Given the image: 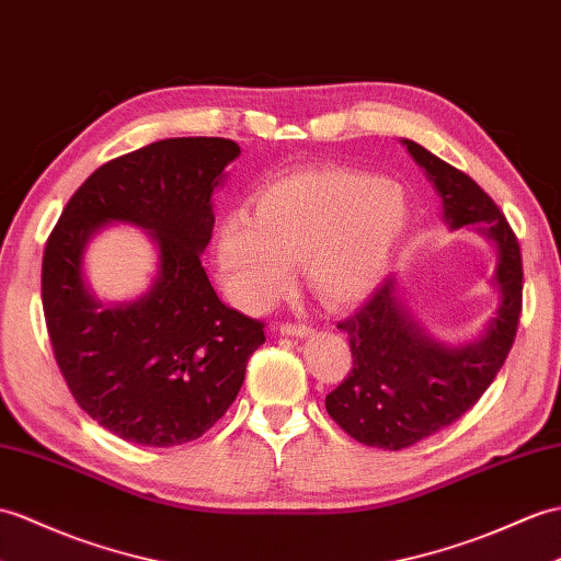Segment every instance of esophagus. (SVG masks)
I'll return each instance as SVG.
<instances>
[{
  "label": "esophagus",
  "instance_id": "esophagus-1",
  "mask_svg": "<svg viewBox=\"0 0 561 561\" xmlns=\"http://www.w3.org/2000/svg\"><path fill=\"white\" fill-rule=\"evenodd\" d=\"M277 330H279L284 336H308V334L316 332V330L310 328V324H296V322H282Z\"/></svg>",
  "mask_w": 561,
  "mask_h": 561
}]
</instances>
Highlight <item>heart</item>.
Instances as JSON below:
<instances>
[{"label":"heart","instance_id":"heart-1","mask_svg":"<svg viewBox=\"0 0 561 561\" xmlns=\"http://www.w3.org/2000/svg\"><path fill=\"white\" fill-rule=\"evenodd\" d=\"M409 221V195L394 181L306 169L255 193L251 215L233 210L219 221L217 272L245 312L275 306L294 282V260L324 304L354 306L385 282Z\"/></svg>","mask_w":561,"mask_h":561}]
</instances>
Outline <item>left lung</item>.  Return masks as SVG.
<instances>
[{
    "instance_id": "left-lung-1",
    "label": "left lung",
    "mask_w": 561,
    "mask_h": 561,
    "mask_svg": "<svg viewBox=\"0 0 561 561\" xmlns=\"http://www.w3.org/2000/svg\"><path fill=\"white\" fill-rule=\"evenodd\" d=\"M401 146L439 195L449 229H473L492 243L497 308L473 340L445 344L409 310L401 279L389 277L336 324L351 340L354 370L324 407L354 439L392 451L439 433L483 397L514 344L524 289L518 241L490 195L419 142L401 138Z\"/></svg>"
}]
</instances>
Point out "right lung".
<instances>
[{
	"label": "right lung",
	"mask_w": 561,
	"mask_h": 561,
	"mask_svg": "<svg viewBox=\"0 0 561 561\" xmlns=\"http://www.w3.org/2000/svg\"><path fill=\"white\" fill-rule=\"evenodd\" d=\"M241 154L227 138H164L90 174L64 207L43 257L51 348L73 399L126 442L174 447L207 433L237 399L265 324L219 301L201 255L217 188ZM131 224L159 253L151 286L104 302L87 282V245Z\"/></svg>",
	"instance_id": "obj_1"
}]
</instances>
